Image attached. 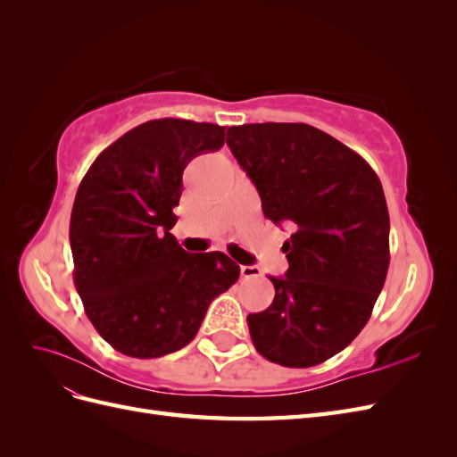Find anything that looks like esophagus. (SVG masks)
Masks as SVG:
<instances>
[{
    "label": "esophagus",
    "instance_id": "obj_1",
    "mask_svg": "<svg viewBox=\"0 0 457 457\" xmlns=\"http://www.w3.org/2000/svg\"><path fill=\"white\" fill-rule=\"evenodd\" d=\"M240 274H242V278H259L261 269L255 265H244V267H240Z\"/></svg>",
    "mask_w": 457,
    "mask_h": 457
}]
</instances>
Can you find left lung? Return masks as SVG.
<instances>
[{
    "instance_id": "left-lung-1",
    "label": "left lung",
    "mask_w": 457,
    "mask_h": 457,
    "mask_svg": "<svg viewBox=\"0 0 457 457\" xmlns=\"http://www.w3.org/2000/svg\"><path fill=\"white\" fill-rule=\"evenodd\" d=\"M227 145L252 179L262 213L289 223V269L269 276L274 301L247 314L255 349L287 368L341 353L370 320L389 269V210L368 162L307 123H245Z\"/></svg>"
}]
</instances>
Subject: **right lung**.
Returning a JSON list of instances; mask_svg holds the SVG:
<instances>
[{
  "label": "right lung",
  "instance_id": "1",
  "mask_svg": "<svg viewBox=\"0 0 457 457\" xmlns=\"http://www.w3.org/2000/svg\"><path fill=\"white\" fill-rule=\"evenodd\" d=\"M225 145V128L150 120L104 148L81 179L71 217L74 284L101 337L133 358L188 345L210 303L238 280L220 252L187 253L173 207L192 158Z\"/></svg>",
  "mask_w": 457,
  "mask_h": 457
}]
</instances>
